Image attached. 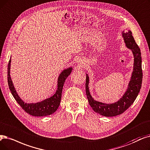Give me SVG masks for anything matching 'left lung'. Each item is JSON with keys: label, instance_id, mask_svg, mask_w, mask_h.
Segmentation results:
<instances>
[{"label": "left lung", "instance_id": "left-lung-1", "mask_svg": "<svg viewBox=\"0 0 150 150\" xmlns=\"http://www.w3.org/2000/svg\"><path fill=\"white\" fill-rule=\"evenodd\" d=\"M126 46L132 50L134 57V69L128 87L121 98L113 103L107 104L93 99L89 90V76L86 74V93L89 105L94 111L102 116L110 117L121 115L131 106L137 97L142 86V57L140 50L136 43L132 33L131 30L127 32H122Z\"/></svg>", "mask_w": 150, "mask_h": 150}]
</instances>
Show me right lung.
<instances>
[{"label": "right lung", "instance_id": "add662e5", "mask_svg": "<svg viewBox=\"0 0 150 150\" xmlns=\"http://www.w3.org/2000/svg\"><path fill=\"white\" fill-rule=\"evenodd\" d=\"M10 63L11 58L8 62L7 71L8 86L13 96L19 105L21 106V107L25 112L34 116H45L54 113L60 105L64 84L68 76L71 72V70L73 69L72 67H69L67 69H65L61 73L57 80V89L56 93L53 96L40 102L35 103H24V102L21 99L20 97L18 95L15 88H14L10 74Z\"/></svg>", "mask_w": 150, "mask_h": 150}]
</instances>
